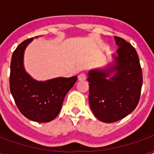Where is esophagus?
Segmentation results:
<instances>
[{
  "label": "esophagus",
  "mask_w": 154,
  "mask_h": 154,
  "mask_svg": "<svg viewBox=\"0 0 154 154\" xmlns=\"http://www.w3.org/2000/svg\"><path fill=\"white\" fill-rule=\"evenodd\" d=\"M87 78V75L85 73H80L78 75V81H83Z\"/></svg>",
  "instance_id": "obj_1"
}]
</instances>
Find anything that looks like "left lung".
Masks as SVG:
<instances>
[{
    "instance_id": "left-lung-1",
    "label": "left lung",
    "mask_w": 154,
    "mask_h": 154,
    "mask_svg": "<svg viewBox=\"0 0 154 154\" xmlns=\"http://www.w3.org/2000/svg\"><path fill=\"white\" fill-rule=\"evenodd\" d=\"M118 46L114 64L106 69L89 71V104L94 116L105 123H113L129 115L138 106L143 74L135 48L116 36ZM115 72L113 77H108Z\"/></svg>"
}]
</instances>
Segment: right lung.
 <instances>
[{
	"label": "right lung",
	"instance_id": "right-lung-1",
	"mask_svg": "<svg viewBox=\"0 0 154 154\" xmlns=\"http://www.w3.org/2000/svg\"><path fill=\"white\" fill-rule=\"evenodd\" d=\"M33 38L23 41L12 54L10 89L20 111L35 122H49L60 112L65 96L73 87L77 77H57L38 82L25 70V49Z\"/></svg>",
	"mask_w": 154,
	"mask_h": 154
}]
</instances>
